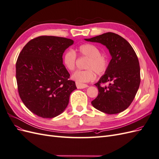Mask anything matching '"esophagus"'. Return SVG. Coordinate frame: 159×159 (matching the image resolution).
<instances>
[{
	"instance_id": "obj_1",
	"label": "esophagus",
	"mask_w": 159,
	"mask_h": 159,
	"mask_svg": "<svg viewBox=\"0 0 159 159\" xmlns=\"http://www.w3.org/2000/svg\"><path fill=\"white\" fill-rule=\"evenodd\" d=\"M76 86L77 88H78V89H84V88H88V85H86V84H79V83H77L76 82Z\"/></svg>"
}]
</instances>
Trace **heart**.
Masks as SVG:
<instances>
[{
    "mask_svg": "<svg viewBox=\"0 0 159 159\" xmlns=\"http://www.w3.org/2000/svg\"><path fill=\"white\" fill-rule=\"evenodd\" d=\"M79 54L85 57L88 61L85 66L87 70H79L72 75L71 78L77 83L84 84L93 81L96 74L99 75H103L107 71L109 60L107 55L102 54L99 48L93 44L85 43L81 44L78 48ZM64 66L69 71H74L76 67L77 55L72 50H67L62 57Z\"/></svg>",
    "mask_w": 159,
    "mask_h": 159,
    "instance_id": "1",
    "label": "heart"
}]
</instances>
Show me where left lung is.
I'll return each instance as SVG.
<instances>
[{
    "label": "left lung",
    "mask_w": 159,
    "mask_h": 159,
    "mask_svg": "<svg viewBox=\"0 0 159 159\" xmlns=\"http://www.w3.org/2000/svg\"><path fill=\"white\" fill-rule=\"evenodd\" d=\"M85 40L105 45L112 57L107 71L95 84L99 93L91 104L107 114L123 111L131 104L141 82L140 66L135 52L125 38L113 32ZM106 83L109 84L104 86Z\"/></svg>",
    "instance_id": "1"
}]
</instances>
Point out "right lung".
<instances>
[{
	"instance_id": "right-lung-1",
	"label": "right lung",
	"mask_w": 159,
	"mask_h": 159,
	"mask_svg": "<svg viewBox=\"0 0 159 159\" xmlns=\"http://www.w3.org/2000/svg\"><path fill=\"white\" fill-rule=\"evenodd\" d=\"M74 44L68 38L41 36L24 46L16 63L19 96L31 112L42 118L61 113L77 89L62 61L64 51Z\"/></svg>"
}]
</instances>
